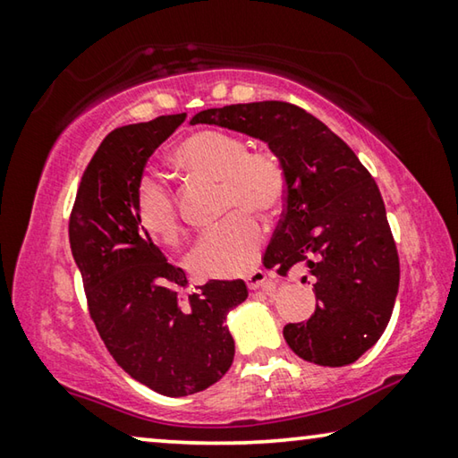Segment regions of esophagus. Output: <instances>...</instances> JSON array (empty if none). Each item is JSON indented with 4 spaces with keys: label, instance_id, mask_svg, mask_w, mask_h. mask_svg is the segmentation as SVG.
Returning <instances> with one entry per match:
<instances>
[{
    "label": "esophagus",
    "instance_id": "esophagus-1",
    "mask_svg": "<svg viewBox=\"0 0 458 458\" xmlns=\"http://www.w3.org/2000/svg\"><path fill=\"white\" fill-rule=\"evenodd\" d=\"M246 284H248V289L257 291V289H273L275 283L267 270L259 268V270H252V273L246 276Z\"/></svg>",
    "mask_w": 458,
    "mask_h": 458
}]
</instances>
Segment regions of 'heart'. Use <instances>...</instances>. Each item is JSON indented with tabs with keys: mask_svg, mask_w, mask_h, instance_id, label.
<instances>
[{
	"mask_svg": "<svg viewBox=\"0 0 458 458\" xmlns=\"http://www.w3.org/2000/svg\"><path fill=\"white\" fill-rule=\"evenodd\" d=\"M174 164L191 175L220 180L222 222L199 234L190 252V267L199 276L244 275L259 259L265 228L252 212L281 210L289 175L281 155L268 147L248 149L244 137L220 129H201L185 137L172 155ZM135 218L155 242L172 246L180 238V216L172 190L151 175L135 188Z\"/></svg>",
	"mask_w": 458,
	"mask_h": 458,
	"instance_id": "b5f03b06",
	"label": "heart"
}]
</instances>
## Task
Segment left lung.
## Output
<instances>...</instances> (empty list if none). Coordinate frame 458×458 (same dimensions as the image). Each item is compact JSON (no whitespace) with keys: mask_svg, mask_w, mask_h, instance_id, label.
Wrapping results in <instances>:
<instances>
[{"mask_svg":"<svg viewBox=\"0 0 458 458\" xmlns=\"http://www.w3.org/2000/svg\"><path fill=\"white\" fill-rule=\"evenodd\" d=\"M196 123L257 137L283 157L289 188L265 267L286 275L307 265L317 294L311 319L284 325L283 335L305 361L353 363L382 337L400 284L396 242L374 177L325 123L283 100L208 108Z\"/></svg>","mask_w":458,"mask_h":458,"instance_id":"obj_1","label":"left lung"}]
</instances>
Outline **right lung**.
Segmentation results:
<instances>
[{"label": "right lung", "mask_w": 458, "mask_h": 458, "mask_svg": "<svg viewBox=\"0 0 458 458\" xmlns=\"http://www.w3.org/2000/svg\"><path fill=\"white\" fill-rule=\"evenodd\" d=\"M185 121L164 114L108 133L76 191L68 236L90 319L114 361L164 396L210 387L234 360L230 309L248 297L244 281H208L180 303V267L139 228L135 188L147 159Z\"/></svg>", "instance_id": "1"}]
</instances>
